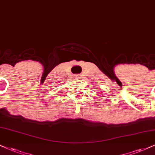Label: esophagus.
<instances>
[{
  "instance_id": "34e87169",
  "label": "esophagus",
  "mask_w": 155,
  "mask_h": 155,
  "mask_svg": "<svg viewBox=\"0 0 155 155\" xmlns=\"http://www.w3.org/2000/svg\"><path fill=\"white\" fill-rule=\"evenodd\" d=\"M76 78H78V79H80V78H81V76L80 75H78V76H75Z\"/></svg>"
}]
</instances>
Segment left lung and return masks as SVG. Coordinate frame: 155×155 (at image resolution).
<instances>
[{"label": "left lung", "instance_id": "obj_1", "mask_svg": "<svg viewBox=\"0 0 155 155\" xmlns=\"http://www.w3.org/2000/svg\"><path fill=\"white\" fill-rule=\"evenodd\" d=\"M101 91V92H102V91Z\"/></svg>", "mask_w": 155, "mask_h": 155}]
</instances>
